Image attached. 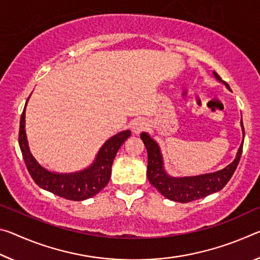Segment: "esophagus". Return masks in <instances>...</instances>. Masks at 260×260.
Returning <instances> with one entry per match:
<instances>
[{
	"label": "esophagus",
	"instance_id": "1",
	"mask_svg": "<svg viewBox=\"0 0 260 260\" xmlns=\"http://www.w3.org/2000/svg\"><path fill=\"white\" fill-rule=\"evenodd\" d=\"M145 128H146V123L141 120L137 121L133 125V131H134V133H137V134L141 133L142 131H145Z\"/></svg>",
	"mask_w": 260,
	"mask_h": 260
}]
</instances>
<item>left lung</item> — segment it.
<instances>
[{
	"label": "left lung",
	"instance_id": "8db88e82",
	"mask_svg": "<svg viewBox=\"0 0 260 260\" xmlns=\"http://www.w3.org/2000/svg\"><path fill=\"white\" fill-rule=\"evenodd\" d=\"M214 76L217 80L223 82L226 88H229L228 83L214 72ZM242 123L243 138H244V126ZM140 138L145 143L148 152V167H147V177L150 184L154 186L160 194L168 199L177 201V203L186 204L189 201H194L205 198L212 193H215L223 188L226 183L232 178L235 170L238 166L243 151V142L238 149L236 158L233 163L226 166L223 170L213 172V174H206L194 177H184V178H172L168 176L163 170L162 156L159 152V147L154 140L146 133H142Z\"/></svg>",
	"mask_w": 260,
	"mask_h": 260
}]
</instances>
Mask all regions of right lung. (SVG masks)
Returning a JSON list of instances; mask_svg holds the SVG:
<instances>
[{"label": "right lung", "mask_w": 260, "mask_h": 260, "mask_svg": "<svg viewBox=\"0 0 260 260\" xmlns=\"http://www.w3.org/2000/svg\"><path fill=\"white\" fill-rule=\"evenodd\" d=\"M25 108L20 117L18 142L26 169L35 183L53 194L73 201L89 199L102 191L110 180L111 168L115 155L122 143L131 137V132H121L106 141L98 152L94 163L86 170L72 175L53 174L39 166L28 150L25 134Z\"/></svg>", "instance_id": "right-lung-1"}]
</instances>
